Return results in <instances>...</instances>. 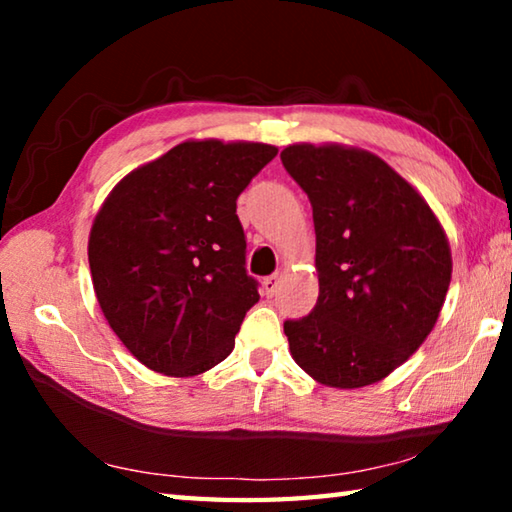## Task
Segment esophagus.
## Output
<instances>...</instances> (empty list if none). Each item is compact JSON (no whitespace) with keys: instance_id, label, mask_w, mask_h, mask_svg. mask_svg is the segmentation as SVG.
<instances>
[{"instance_id":"esophagus-1","label":"esophagus","mask_w":512,"mask_h":512,"mask_svg":"<svg viewBox=\"0 0 512 512\" xmlns=\"http://www.w3.org/2000/svg\"><path fill=\"white\" fill-rule=\"evenodd\" d=\"M280 282H282L280 275H268V277H264V282H262L264 296H275L277 289H280Z\"/></svg>"}]
</instances>
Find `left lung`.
I'll return each instance as SVG.
<instances>
[{
    "label": "left lung",
    "mask_w": 512,
    "mask_h": 512,
    "mask_svg": "<svg viewBox=\"0 0 512 512\" xmlns=\"http://www.w3.org/2000/svg\"><path fill=\"white\" fill-rule=\"evenodd\" d=\"M284 169L309 196L318 300L287 320L291 357L332 388L377 384L427 339L452 280V250L418 189L379 155L291 144Z\"/></svg>",
    "instance_id": "8db88e82"
}]
</instances>
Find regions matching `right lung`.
<instances>
[{"mask_svg": "<svg viewBox=\"0 0 512 512\" xmlns=\"http://www.w3.org/2000/svg\"><path fill=\"white\" fill-rule=\"evenodd\" d=\"M275 155L262 142L187 140L133 169L103 201L88 241L94 293L146 368L194 377L235 348L259 300L237 198Z\"/></svg>", "mask_w": 512, "mask_h": 512, "instance_id": "right-lung-1", "label": "right lung"}]
</instances>
